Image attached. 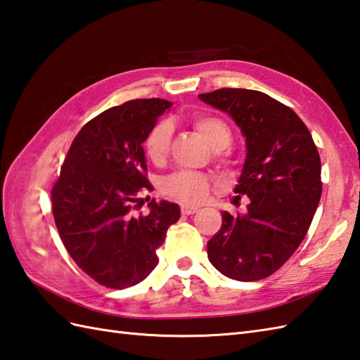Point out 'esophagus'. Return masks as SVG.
I'll use <instances>...</instances> for the list:
<instances>
[{"label": "esophagus", "mask_w": 360, "mask_h": 360, "mask_svg": "<svg viewBox=\"0 0 360 360\" xmlns=\"http://www.w3.org/2000/svg\"><path fill=\"white\" fill-rule=\"evenodd\" d=\"M198 209L193 207V205H188V204H182L181 205V213L182 215H193Z\"/></svg>", "instance_id": "obj_1"}]
</instances>
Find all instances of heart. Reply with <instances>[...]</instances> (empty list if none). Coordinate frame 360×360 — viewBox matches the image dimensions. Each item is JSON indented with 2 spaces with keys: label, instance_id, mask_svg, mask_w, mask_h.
Segmentation results:
<instances>
[{
  "label": "heart",
  "instance_id": "heart-1",
  "mask_svg": "<svg viewBox=\"0 0 360 360\" xmlns=\"http://www.w3.org/2000/svg\"><path fill=\"white\" fill-rule=\"evenodd\" d=\"M195 127L209 141L213 148H226L232 142V131L223 119L215 116H196ZM172 141V125L168 122H158L145 137L143 148L153 162H162ZM210 179L198 172L181 170L162 182V192L184 202H201L209 193Z\"/></svg>",
  "mask_w": 360,
  "mask_h": 360
}]
</instances>
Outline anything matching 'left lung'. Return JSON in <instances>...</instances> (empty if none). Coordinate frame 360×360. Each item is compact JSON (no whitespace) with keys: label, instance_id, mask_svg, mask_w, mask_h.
I'll return each instance as SVG.
<instances>
[{"label":"left lung","instance_id":"left-lung-1","mask_svg":"<svg viewBox=\"0 0 360 360\" xmlns=\"http://www.w3.org/2000/svg\"><path fill=\"white\" fill-rule=\"evenodd\" d=\"M198 97L227 112L246 139L233 192L249 198L248 210L221 212L223 224L207 243L209 259L229 278H266L300 246L314 218L322 196L317 147L289 106L259 91L223 88Z\"/></svg>","mask_w":360,"mask_h":360}]
</instances>
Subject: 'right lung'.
Here are the masks:
<instances>
[{
	"label": "right lung",
	"mask_w": 360,
	"mask_h": 360,
	"mask_svg": "<svg viewBox=\"0 0 360 360\" xmlns=\"http://www.w3.org/2000/svg\"><path fill=\"white\" fill-rule=\"evenodd\" d=\"M170 106L164 98H136L89 120L75 136L51 192L66 250L106 288L125 289L147 278L159 263L156 249L181 217L178 204L155 200L147 217L131 215L143 201L141 192L153 188L142 143Z\"/></svg>",
	"instance_id": "right-lung-1"
}]
</instances>
